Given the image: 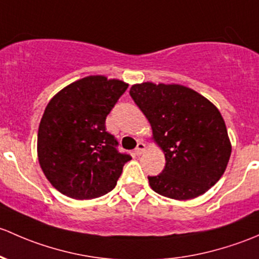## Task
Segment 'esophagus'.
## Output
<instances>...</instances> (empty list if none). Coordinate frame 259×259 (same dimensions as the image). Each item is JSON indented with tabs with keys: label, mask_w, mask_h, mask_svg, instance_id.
Instances as JSON below:
<instances>
[{
	"label": "esophagus",
	"mask_w": 259,
	"mask_h": 259,
	"mask_svg": "<svg viewBox=\"0 0 259 259\" xmlns=\"http://www.w3.org/2000/svg\"><path fill=\"white\" fill-rule=\"evenodd\" d=\"M145 149H146V145L145 143H142V142H140L137 145V147H136V149H135V153L137 154V156H140V154H142L143 152H145Z\"/></svg>",
	"instance_id": "1"
}]
</instances>
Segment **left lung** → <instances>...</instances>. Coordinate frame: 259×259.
Returning a JSON list of instances; mask_svg holds the SVG:
<instances>
[{"label": "left lung", "mask_w": 259, "mask_h": 259, "mask_svg": "<svg viewBox=\"0 0 259 259\" xmlns=\"http://www.w3.org/2000/svg\"><path fill=\"white\" fill-rule=\"evenodd\" d=\"M130 95L166 157L162 173L148 177L151 188L178 201L206 193L225 173L232 152L218 108L182 84L143 82L133 84Z\"/></svg>", "instance_id": "8db88e82"}]
</instances>
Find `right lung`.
<instances>
[{
  "instance_id": "1",
  "label": "right lung",
  "mask_w": 259,
  "mask_h": 259,
  "mask_svg": "<svg viewBox=\"0 0 259 259\" xmlns=\"http://www.w3.org/2000/svg\"><path fill=\"white\" fill-rule=\"evenodd\" d=\"M128 83L89 76L56 93L38 127L37 156L51 185L74 199H92L112 191L130 154L117 151L106 131V117Z\"/></svg>"
}]
</instances>
